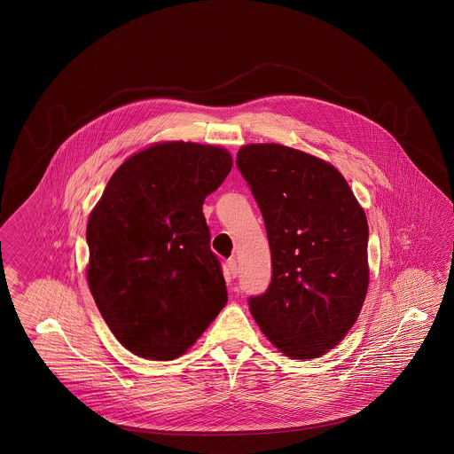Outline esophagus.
Instances as JSON below:
<instances>
[{
    "mask_svg": "<svg viewBox=\"0 0 454 454\" xmlns=\"http://www.w3.org/2000/svg\"><path fill=\"white\" fill-rule=\"evenodd\" d=\"M226 267H228V274H230V276H238V270H239V269H238V262H236V259H234V257L226 261Z\"/></svg>",
    "mask_w": 454,
    "mask_h": 454,
    "instance_id": "1",
    "label": "esophagus"
}]
</instances>
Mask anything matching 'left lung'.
<instances>
[{"label":"left lung","mask_w":454,"mask_h":454,"mask_svg":"<svg viewBox=\"0 0 454 454\" xmlns=\"http://www.w3.org/2000/svg\"><path fill=\"white\" fill-rule=\"evenodd\" d=\"M236 166L266 224L272 280L247 300L261 332L292 359H313L351 330L369 286L365 213L343 176L315 155L247 145Z\"/></svg>","instance_id":"1"}]
</instances>
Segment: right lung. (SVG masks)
<instances>
[{
	"label": "right lung",
	"instance_id": "add662e5",
	"mask_svg": "<svg viewBox=\"0 0 454 454\" xmlns=\"http://www.w3.org/2000/svg\"><path fill=\"white\" fill-rule=\"evenodd\" d=\"M231 167L223 147L157 143L118 167L90 213V292L136 356L176 359L226 305L201 210Z\"/></svg>",
	"mask_w": 454,
	"mask_h": 454
}]
</instances>
